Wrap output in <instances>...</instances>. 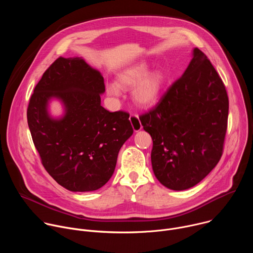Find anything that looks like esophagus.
Segmentation results:
<instances>
[{"mask_svg":"<svg viewBox=\"0 0 253 253\" xmlns=\"http://www.w3.org/2000/svg\"><path fill=\"white\" fill-rule=\"evenodd\" d=\"M129 119H130V122H131L132 127H133V129H134L135 132L142 129V124H141V122H140V120H139L138 115H136V114H131Z\"/></svg>","mask_w":253,"mask_h":253,"instance_id":"34e87169","label":"esophagus"}]
</instances>
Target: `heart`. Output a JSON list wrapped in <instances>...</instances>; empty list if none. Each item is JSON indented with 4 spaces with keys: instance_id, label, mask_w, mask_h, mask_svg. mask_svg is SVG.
I'll list each match as a JSON object with an SVG mask.
<instances>
[{
    "instance_id": "obj_1",
    "label": "heart",
    "mask_w": 253,
    "mask_h": 253,
    "mask_svg": "<svg viewBox=\"0 0 253 253\" xmlns=\"http://www.w3.org/2000/svg\"><path fill=\"white\" fill-rule=\"evenodd\" d=\"M149 67L146 64H140L133 67L118 78V85L109 84L107 86V93L110 96L118 97L121 94L122 89H129L135 86L133 89V100L136 104L142 107H148L153 105L160 94L163 85V75L161 73H153L149 77Z\"/></svg>"
}]
</instances>
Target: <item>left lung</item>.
Here are the masks:
<instances>
[{
    "label": "left lung",
    "mask_w": 253,
    "mask_h": 253,
    "mask_svg": "<svg viewBox=\"0 0 253 253\" xmlns=\"http://www.w3.org/2000/svg\"><path fill=\"white\" fill-rule=\"evenodd\" d=\"M229 101L223 81L195 48L183 75L150 111L139 116L153 140L151 163L160 183L172 190L193 187L219 162Z\"/></svg>",
    "instance_id": "8db88e82"
}]
</instances>
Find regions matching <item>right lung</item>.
Masks as SVG:
<instances>
[{"mask_svg":"<svg viewBox=\"0 0 253 253\" xmlns=\"http://www.w3.org/2000/svg\"><path fill=\"white\" fill-rule=\"evenodd\" d=\"M104 78L82 58L59 57L36 85L27 109L34 145L46 171L70 191H94L109 180L125 141L133 134L129 114L101 106ZM53 96L65 105L59 121L47 114Z\"/></svg>","mask_w":253,"mask_h":253,"instance_id":"add662e5","label":"right lung"}]
</instances>
